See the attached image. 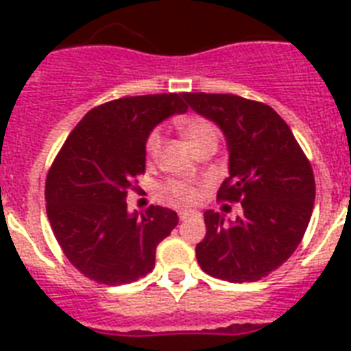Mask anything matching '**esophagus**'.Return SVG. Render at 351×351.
<instances>
[{"label":"esophagus","instance_id":"obj_1","mask_svg":"<svg viewBox=\"0 0 351 351\" xmlns=\"http://www.w3.org/2000/svg\"><path fill=\"white\" fill-rule=\"evenodd\" d=\"M195 211H189V209H182L180 213H178V217H180V220H186L189 219V217H195Z\"/></svg>","mask_w":351,"mask_h":351}]
</instances>
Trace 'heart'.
Wrapping results in <instances>:
<instances>
[{"mask_svg":"<svg viewBox=\"0 0 351 351\" xmlns=\"http://www.w3.org/2000/svg\"><path fill=\"white\" fill-rule=\"evenodd\" d=\"M182 136L186 138L189 145L193 149H197L200 143L208 142V140H215L219 132L215 129L211 121L202 120V118H187L178 123ZM160 145H162V136L158 131H154L149 134L147 143H145V153H147L149 160H154L160 153ZM162 195L167 202L171 204H184V202H195L198 198V189L187 186L184 182H167L162 189Z\"/></svg>","mask_w":351,"mask_h":351,"instance_id":"b5f03b06","label":"heart"}]
</instances>
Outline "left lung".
<instances>
[{
  "label": "left lung",
  "instance_id": "obj_1",
  "mask_svg": "<svg viewBox=\"0 0 351 351\" xmlns=\"http://www.w3.org/2000/svg\"><path fill=\"white\" fill-rule=\"evenodd\" d=\"M193 111L224 132L230 176L220 200L240 202L242 215L226 220L204 213L206 239L197 261L211 277L255 282L288 261L310 224L315 178L288 123L269 106L234 95L184 93Z\"/></svg>",
  "mask_w": 351,
  "mask_h": 351
}]
</instances>
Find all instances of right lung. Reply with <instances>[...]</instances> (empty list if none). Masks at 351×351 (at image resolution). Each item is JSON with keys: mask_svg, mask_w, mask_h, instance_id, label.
Wrapping results in <instances>:
<instances>
[{"mask_svg": "<svg viewBox=\"0 0 351 351\" xmlns=\"http://www.w3.org/2000/svg\"><path fill=\"white\" fill-rule=\"evenodd\" d=\"M184 95L120 98L85 114L63 143L45 184L47 217L78 271L120 286L153 271L156 245L175 230L173 209H127V191L145 173L154 127L187 111Z\"/></svg>", "mask_w": 351, "mask_h": 351, "instance_id": "1", "label": "right lung"}]
</instances>
